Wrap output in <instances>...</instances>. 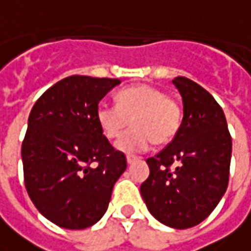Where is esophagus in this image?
<instances>
[{
  "label": "esophagus",
  "instance_id": "esophagus-1",
  "mask_svg": "<svg viewBox=\"0 0 251 251\" xmlns=\"http://www.w3.org/2000/svg\"><path fill=\"white\" fill-rule=\"evenodd\" d=\"M139 160V157H135V156H127L126 157V161H127V164L130 166V164H133L135 161H137Z\"/></svg>",
  "mask_w": 251,
  "mask_h": 251
}]
</instances>
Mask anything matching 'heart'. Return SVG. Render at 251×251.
<instances>
[{"mask_svg":"<svg viewBox=\"0 0 251 251\" xmlns=\"http://www.w3.org/2000/svg\"><path fill=\"white\" fill-rule=\"evenodd\" d=\"M97 122L108 139L121 135L130 121L132 129L115 143V149L125 154L145 151L150 146L169 143L181 125V108L164 91L139 84L116 95V105L101 102L97 106Z\"/></svg>","mask_w":251,"mask_h":251,"instance_id":"obj_1","label":"heart"}]
</instances>
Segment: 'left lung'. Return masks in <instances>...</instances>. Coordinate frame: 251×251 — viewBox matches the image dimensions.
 I'll return each mask as SVG.
<instances>
[{
  "label": "left lung",
  "instance_id": "8db88e82",
  "mask_svg": "<svg viewBox=\"0 0 251 251\" xmlns=\"http://www.w3.org/2000/svg\"><path fill=\"white\" fill-rule=\"evenodd\" d=\"M173 84L182 98V121L169 146L147 158L140 185L149 212L160 224L188 229L206 219L227 188L232 137L211 94L185 77Z\"/></svg>",
  "mask_w": 251,
  "mask_h": 251
}]
</instances>
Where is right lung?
Returning a JSON list of instances; mask_svg holds the SVG:
<instances>
[{
  "label": "right lung",
  "mask_w": 251,
  "mask_h": 251,
  "mask_svg": "<svg viewBox=\"0 0 251 251\" xmlns=\"http://www.w3.org/2000/svg\"><path fill=\"white\" fill-rule=\"evenodd\" d=\"M116 78L66 77L35 102L22 143L29 198L46 219L85 229L106 212L115 182L126 170L97 122V106Z\"/></svg>",
  "instance_id": "obj_1"
}]
</instances>
